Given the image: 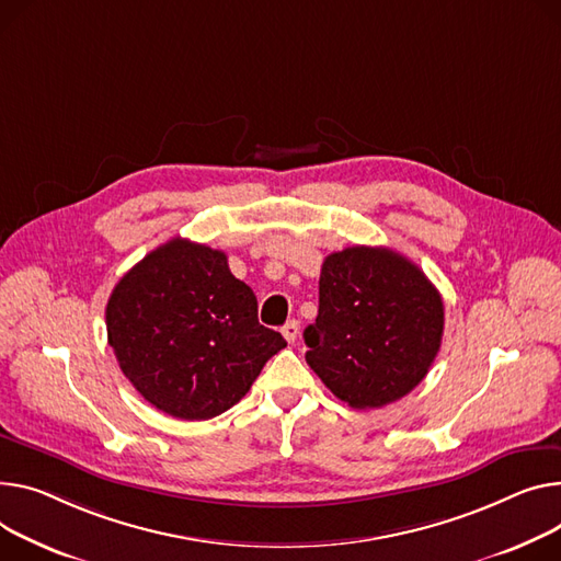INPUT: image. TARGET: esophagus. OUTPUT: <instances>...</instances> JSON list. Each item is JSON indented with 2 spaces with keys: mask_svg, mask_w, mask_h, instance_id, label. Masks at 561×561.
Here are the masks:
<instances>
[{
  "mask_svg": "<svg viewBox=\"0 0 561 561\" xmlns=\"http://www.w3.org/2000/svg\"><path fill=\"white\" fill-rule=\"evenodd\" d=\"M282 335L288 341V343H295L297 335H300V322L297 320H288L284 327H282Z\"/></svg>",
  "mask_w": 561,
  "mask_h": 561,
  "instance_id": "esophagus-1",
  "label": "esophagus"
}]
</instances>
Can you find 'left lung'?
<instances>
[{"label": "left lung", "mask_w": 561, "mask_h": 561, "mask_svg": "<svg viewBox=\"0 0 561 561\" xmlns=\"http://www.w3.org/2000/svg\"><path fill=\"white\" fill-rule=\"evenodd\" d=\"M442 333V297L403 254L354 245L324 259L307 363L341 401L369 410L405 397L428 375Z\"/></svg>", "instance_id": "obj_1"}]
</instances>
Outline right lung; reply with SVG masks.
I'll return each instance as SVG.
<instances>
[{
  "label": "right lung",
  "instance_id": "obj_1",
  "mask_svg": "<svg viewBox=\"0 0 561 561\" xmlns=\"http://www.w3.org/2000/svg\"><path fill=\"white\" fill-rule=\"evenodd\" d=\"M105 327L135 390L186 422L226 413L286 347L279 331L259 324L256 297L230 273L226 252L180 237L119 279Z\"/></svg>",
  "mask_w": 561,
  "mask_h": 561
}]
</instances>
